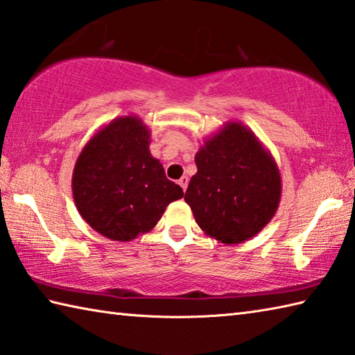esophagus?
Listing matches in <instances>:
<instances>
[{
    "label": "esophagus",
    "mask_w": 355,
    "mask_h": 355,
    "mask_svg": "<svg viewBox=\"0 0 355 355\" xmlns=\"http://www.w3.org/2000/svg\"><path fill=\"white\" fill-rule=\"evenodd\" d=\"M178 184H179L180 187H182V190L185 191V190H187V185H189V178L182 176V178H180V179L178 180Z\"/></svg>",
    "instance_id": "obj_1"
}]
</instances>
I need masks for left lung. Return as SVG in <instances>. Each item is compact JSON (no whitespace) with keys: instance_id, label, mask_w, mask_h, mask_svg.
I'll return each instance as SVG.
<instances>
[{"instance_id":"obj_1","label":"left lung","mask_w":355,"mask_h":355,"mask_svg":"<svg viewBox=\"0 0 355 355\" xmlns=\"http://www.w3.org/2000/svg\"><path fill=\"white\" fill-rule=\"evenodd\" d=\"M195 162L198 173L184 199L205 235L239 244L275 216L282 198L278 165L245 125L227 122L204 140Z\"/></svg>"}]
</instances>
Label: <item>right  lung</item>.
<instances>
[{"instance_id": "right-lung-1", "label": "right lung", "mask_w": 355, "mask_h": 355, "mask_svg": "<svg viewBox=\"0 0 355 355\" xmlns=\"http://www.w3.org/2000/svg\"><path fill=\"white\" fill-rule=\"evenodd\" d=\"M150 130L137 116L111 120L77 157L72 195L86 223L105 238L131 241L150 232L184 196L150 153Z\"/></svg>"}]
</instances>
